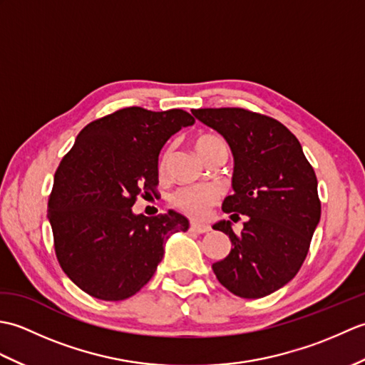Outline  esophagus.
Segmentation results:
<instances>
[{"label":"esophagus","instance_id":"obj_1","mask_svg":"<svg viewBox=\"0 0 365 365\" xmlns=\"http://www.w3.org/2000/svg\"><path fill=\"white\" fill-rule=\"evenodd\" d=\"M190 232H192V234H207V232H210V226H207V224H196V222H191L190 227H188Z\"/></svg>","mask_w":365,"mask_h":365}]
</instances>
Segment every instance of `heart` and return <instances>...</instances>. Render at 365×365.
<instances>
[{
  "mask_svg": "<svg viewBox=\"0 0 365 365\" xmlns=\"http://www.w3.org/2000/svg\"><path fill=\"white\" fill-rule=\"evenodd\" d=\"M195 147L204 160L216 150L227 149L226 143L215 135H202L196 138ZM169 158L170 149H166L160 157V169H166ZM218 197L220 192L212 185H197V187L177 190L173 195V199H170V204H173L175 210L187 215L191 220H204L208 210L218 202Z\"/></svg>",
  "mask_w": 365,
  "mask_h": 365,
  "instance_id": "1",
  "label": "heart"
}]
</instances>
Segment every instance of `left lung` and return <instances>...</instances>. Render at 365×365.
Listing matches in <instances>:
<instances>
[{
	"mask_svg": "<svg viewBox=\"0 0 365 365\" xmlns=\"http://www.w3.org/2000/svg\"><path fill=\"white\" fill-rule=\"evenodd\" d=\"M195 118L230 145L234 195L222 202L232 220L246 215L242 234L229 221L215 230L232 250L212 265L218 281L240 298H262L297 276L309 252L322 204L317 175L292 131L269 115L245 108H200Z\"/></svg>",
	"mask_w": 365,
	"mask_h": 365,
	"instance_id": "obj_1",
	"label": "left lung"
}]
</instances>
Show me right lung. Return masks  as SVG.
I'll return each instance as SVG.
<instances>
[{
    "mask_svg": "<svg viewBox=\"0 0 365 365\" xmlns=\"http://www.w3.org/2000/svg\"><path fill=\"white\" fill-rule=\"evenodd\" d=\"M192 123L183 110L122 108L88 123L61 160L48 196L54 252L91 297H133L157 269L165 240L188 229L180 213L144 216L131 207L138 196H157L161 147Z\"/></svg>",
    "mask_w": 365,
    "mask_h": 365,
    "instance_id": "add662e5",
    "label": "right lung"
}]
</instances>
